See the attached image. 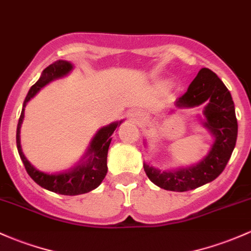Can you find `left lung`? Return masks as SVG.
<instances>
[{
	"mask_svg": "<svg viewBox=\"0 0 251 251\" xmlns=\"http://www.w3.org/2000/svg\"><path fill=\"white\" fill-rule=\"evenodd\" d=\"M204 105L203 128L214 139L211 150L200 163L175 170H159L145 163L147 177L158 187L171 191H188L217 178L230 160L236 146L238 125L230 91L211 69L202 68L188 91L176 100L179 109Z\"/></svg>",
	"mask_w": 251,
	"mask_h": 251,
	"instance_id": "8db88e82",
	"label": "left lung"
}]
</instances>
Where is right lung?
Here are the masks:
<instances>
[{"label":"right lung","instance_id":"obj_1","mask_svg":"<svg viewBox=\"0 0 251 251\" xmlns=\"http://www.w3.org/2000/svg\"><path fill=\"white\" fill-rule=\"evenodd\" d=\"M73 69V64L68 61H56L49 67L44 69L40 75L39 80L29 88L27 96L23 105L20 118H19L17 128V147L19 155L25 165L26 171L32 179L44 189L53 191V193L61 194V195H80V194L88 193V191L96 189L99 187L107 172V151H109L110 142L117 126H120V122H114L111 125L103 126L97 131V134L91 141L90 146L82 158L75 164L73 168L60 174H47L40 170L36 169L25 157L20 144V128L23 125L24 117H25V106L26 104L36 96L48 83L56 79L66 76Z\"/></svg>","mask_w":251,"mask_h":251}]
</instances>
